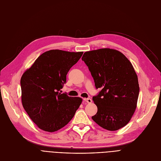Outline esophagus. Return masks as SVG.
<instances>
[{
	"mask_svg": "<svg viewBox=\"0 0 161 161\" xmlns=\"http://www.w3.org/2000/svg\"><path fill=\"white\" fill-rule=\"evenodd\" d=\"M83 100L86 101V102L88 104H91L92 103V100L91 98H84Z\"/></svg>",
	"mask_w": 161,
	"mask_h": 161,
	"instance_id": "1",
	"label": "esophagus"
}]
</instances>
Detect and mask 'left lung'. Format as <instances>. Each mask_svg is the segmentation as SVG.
I'll use <instances>...</instances> for the list:
<instances>
[{
    "label": "left lung",
    "instance_id": "1",
    "mask_svg": "<svg viewBox=\"0 0 161 161\" xmlns=\"http://www.w3.org/2000/svg\"><path fill=\"white\" fill-rule=\"evenodd\" d=\"M85 62L101 91L92 97L98 110L92 119L104 129L114 131L127 124L136 108L140 87L129 59L115 49L103 48L84 53Z\"/></svg>",
    "mask_w": 161,
    "mask_h": 161
}]
</instances>
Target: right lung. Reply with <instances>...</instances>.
<instances>
[{"mask_svg":"<svg viewBox=\"0 0 161 161\" xmlns=\"http://www.w3.org/2000/svg\"><path fill=\"white\" fill-rule=\"evenodd\" d=\"M83 53L47 51L22 75L23 106L40 129L53 132L62 129L72 119L81 104V98L69 97L59 91L66 82L67 73Z\"/></svg>","mask_w":161,"mask_h":161,"instance_id":"right-lung-1","label":"right lung"}]
</instances>
